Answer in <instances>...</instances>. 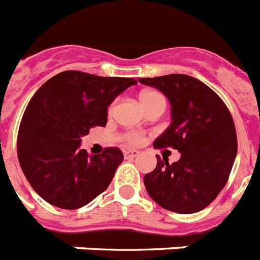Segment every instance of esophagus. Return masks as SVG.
Listing matches in <instances>:
<instances>
[{"mask_svg": "<svg viewBox=\"0 0 260 260\" xmlns=\"http://www.w3.org/2000/svg\"><path fill=\"white\" fill-rule=\"evenodd\" d=\"M123 155H125L126 159H133V157L138 156L139 151H137V150H126Z\"/></svg>", "mask_w": 260, "mask_h": 260, "instance_id": "1", "label": "esophagus"}]
</instances>
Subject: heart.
<instances>
[{"label": "heart", "instance_id": "1", "mask_svg": "<svg viewBox=\"0 0 260 260\" xmlns=\"http://www.w3.org/2000/svg\"><path fill=\"white\" fill-rule=\"evenodd\" d=\"M141 103L142 105H143V108L147 110V109L152 108V106L155 105H159V104L166 105V99H164L159 92H155V90H145V92L141 94ZM114 108H115V101L109 105V109H108L109 114L113 113ZM123 138H125V141L127 142V143H130V145H141L142 142L145 141V137H143V135L135 132L126 133V134L123 135Z\"/></svg>", "mask_w": 260, "mask_h": 260}]
</instances>
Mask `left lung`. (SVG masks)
<instances>
[{
  "instance_id": "8db88e82",
  "label": "left lung",
  "mask_w": 260,
  "mask_h": 260,
  "mask_svg": "<svg viewBox=\"0 0 260 260\" xmlns=\"http://www.w3.org/2000/svg\"><path fill=\"white\" fill-rule=\"evenodd\" d=\"M163 92L172 106L171 126L154 148H174L177 161L156 155L143 177L148 194L164 209L181 214L203 210L225 187L236 160L237 133L230 110L208 85L188 75L139 79Z\"/></svg>"
}]
</instances>
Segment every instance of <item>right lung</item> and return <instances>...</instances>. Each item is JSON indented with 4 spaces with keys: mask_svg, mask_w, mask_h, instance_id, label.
<instances>
[{
    "mask_svg": "<svg viewBox=\"0 0 260 260\" xmlns=\"http://www.w3.org/2000/svg\"><path fill=\"white\" fill-rule=\"evenodd\" d=\"M137 84L130 77H103L64 71L37 90L22 117L17 154L30 185L51 205L79 209L109 187L123 160L118 147L88 155L81 137L106 126L108 106Z\"/></svg>",
    "mask_w": 260,
    "mask_h": 260,
    "instance_id": "add662e5",
    "label": "right lung"
}]
</instances>
